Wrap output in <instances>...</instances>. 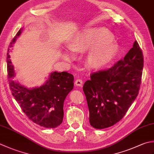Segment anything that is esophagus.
I'll list each match as a JSON object with an SVG mask.
<instances>
[{"mask_svg": "<svg viewBox=\"0 0 154 154\" xmlns=\"http://www.w3.org/2000/svg\"><path fill=\"white\" fill-rule=\"evenodd\" d=\"M75 83L77 86H81L83 84V80L81 79H79V78H77L76 81H75Z\"/></svg>", "mask_w": 154, "mask_h": 154, "instance_id": "esophagus-1", "label": "esophagus"}]
</instances>
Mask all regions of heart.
Wrapping results in <instances>:
<instances>
[{
  "label": "heart",
  "instance_id": "1",
  "mask_svg": "<svg viewBox=\"0 0 154 154\" xmlns=\"http://www.w3.org/2000/svg\"><path fill=\"white\" fill-rule=\"evenodd\" d=\"M112 41V36L106 29L89 28L78 33L71 48L74 51L91 49L88 55L89 65L93 68H99L111 61L118 51L116 45L111 43Z\"/></svg>",
  "mask_w": 154,
  "mask_h": 154
}]
</instances>
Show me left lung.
I'll list each match as a JSON object with an SVG mask.
<instances>
[{
	"label": "left lung",
	"instance_id": "8db88e82",
	"mask_svg": "<svg viewBox=\"0 0 154 154\" xmlns=\"http://www.w3.org/2000/svg\"><path fill=\"white\" fill-rule=\"evenodd\" d=\"M143 62L142 51L135 41L125 56L112 67L91 74L83 90L93 128L111 127L124 117L139 93Z\"/></svg>",
	"mask_w": 154,
	"mask_h": 154
}]
</instances>
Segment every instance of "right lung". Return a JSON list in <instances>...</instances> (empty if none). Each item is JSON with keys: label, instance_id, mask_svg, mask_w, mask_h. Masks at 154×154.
I'll use <instances>...</instances> for the list:
<instances>
[{"label": "right lung", "instance_id": "right-lung-1", "mask_svg": "<svg viewBox=\"0 0 154 154\" xmlns=\"http://www.w3.org/2000/svg\"><path fill=\"white\" fill-rule=\"evenodd\" d=\"M20 32L19 30L9 47H12V43H14ZM7 61L10 89L28 118L46 128H55L61 124L64 101L74 86L73 75L65 71L53 72L43 85L29 89L11 79L14 75V67L8 53Z\"/></svg>", "mask_w": 154, "mask_h": 154}]
</instances>
